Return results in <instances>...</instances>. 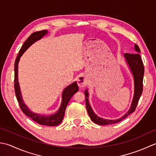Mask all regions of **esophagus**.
<instances>
[{
  "label": "esophagus",
  "instance_id": "esophagus-1",
  "mask_svg": "<svg viewBox=\"0 0 156 156\" xmlns=\"http://www.w3.org/2000/svg\"><path fill=\"white\" fill-rule=\"evenodd\" d=\"M88 82V79L86 75H81L77 79V84L79 88H83L86 86Z\"/></svg>",
  "mask_w": 156,
  "mask_h": 156
}]
</instances>
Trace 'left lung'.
Here are the masks:
<instances>
[{"mask_svg":"<svg viewBox=\"0 0 156 156\" xmlns=\"http://www.w3.org/2000/svg\"><path fill=\"white\" fill-rule=\"evenodd\" d=\"M135 51L137 53L129 54L125 53V57L126 60V62L129 65V67L131 68V71L133 73V77H134L135 81V94L133 100L131 104V106L128 112H126L121 118L117 120H107L98 117L96 114L94 112L93 110L90 106V104L89 103L88 100V93L86 90L85 91V104H86V108L89 116H90L91 120L94 123L98 124L100 125H111V124H115L119 122H120L128 116L130 114H132L135 110L136 106L138 104V101L140 98L142 92H143V81H144V66L143 63L142 59L141 58L140 49L139 46L135 44Z\"/></svg>","mask_w":156,"mask_h":156,"instance_id":"left-lung-1","label":"left lung"}]
</instances>
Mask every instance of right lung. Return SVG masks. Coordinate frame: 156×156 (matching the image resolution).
I'll return each instance as SVG.
<instances>
[{"label": "right lung", "instance_id": "add662e5", "mask_svg": "<svg viewBox=\"0 0 156 156\" xmlns=\"http://www.w3.org/2000/svg\"><path fill=\"white\" fill-rule=\"evenodd\" d=\"M46 34H47L46 30L36 31V32L31 34L30 36V37L27 38V40L24 42L22 47L21 48V49L20 50V52H19V54L17 56V58H16L15 62L14 88H15V96H16V98H17L19 105H20L22 112H23L25 115H27L28 117H30L31 119H32L35 122H37L38 124H40V125H46V126H57L60 123H61V122L62 121V119L64 118L66 108L67 106L69 100H71V97L73 96L75 93H77L79 90L77 83L75 82L71 85H70L69 86L66 87L65 89V90L63 91L61 106H60L58 112H57L56 114H53V115L46 116H42V115H40V114H34L33 112H31V111L27 108V107L25 106V104L23 103V100H22L20 85H19V83H18V78H17L18 62L20 61V57L24 53L25 50H26L31 45V44H34L36 41L41 39V38H42L44 35H46Z\"/></svg>", "mask_w": 156, "mask_h": 156}]
</instances>
